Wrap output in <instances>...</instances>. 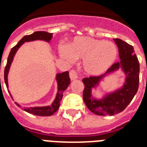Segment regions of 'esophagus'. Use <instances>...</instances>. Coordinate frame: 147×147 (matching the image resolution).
<instances>
[{
    "instance_id": "34e87169",
    "label": "esophagus",
    "mask_w": 147,
    "mask_h": 147,
    "mask_svg": "<svg viewBox=\"0 0 147 147\" xmlns=\"http://www.w3.org/2000/svg\"><path fill=\"white\" fill-rule=\"evenodd\" d=\"M69 76H70V78H71V81L76 80L78 78V75L76 73V71L75 70H71L70 72H69Z\"/></svg>"
}]
</instances>
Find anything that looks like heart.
<instances>
[{"label": "heart", "instance_id": "1", "mask_svg": "<svg viewBox=\"0 0 147 147\" xmlns=\"http://www.w3.org/2000/svg\"><path fill=\"white\" fill-rule=\"evenodd\" d=\"M59 53L68 62L82 59V68L88 76H98L106 71L117 57L114 43L87 36H77L68 47L60 46Z\"/></svg>", "mask_w": 147, "mask_h": 147}]
</instances>
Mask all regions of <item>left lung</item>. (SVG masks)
Listing matches in <instances>:
<instances>
[{"label": "left lung", "mask_w": 147, "mask_h": 147, "mask_svg": "<svg viewBox=\"0 0 147 147\" xmlns=\"http://www.w3.org/2000/svg\"><path fill=\"white\" fill-rule=\"evenodd\" d=\"M118 47L121 61L112 65L104 75L85 78L83 100L89 111L97 115H114L123 111L137 94L139 87L140 64L132 46L120 39H114ZM121 69L125 76V80L121 88L114 92L105 93L100 98L92 94V89H96L100 82L108 74Z\"/></svg>", "instance_id": "8db88e82"}]
</instances>
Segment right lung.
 I'll return each instance as SVG.
<instances>
[{"label":"right lung","mask_w":147,"mask_h":147,"mask_svg":"<svg viewBox=\"0 0 147 147\" xmlns=\"http://www.w3.org/2000/svg\"><path fill=\"white\" fill-rule=\"evenodd\" d=\"M53 38V33H47L45 31H36L35 33H32L30 35L25 36L20 40L19 42L17 43L14 47H13L10 52V54L8 55L7 62L6 65L5 69H4V81L7 88H8V81L7 76L10 70V65L12 63L13 57L15 54L19 49V48L26 42H32L35 40H42L45 42H50L51 40ZM1 79V78H0ZM55 79L57 82V93L55 95V98L53 100V102L49 106H43V107H25L24 111L28 112L30 114H32L33 115H37V116H51L54 113L57 111L60 105V101L62 100V96H63V92L66 90L68 86L70 84V78L69 76V71H65L62 73L56 74ZM9 92V90H8ZM10 93V92H9ZM11 96V94H10ZM12 98V96H11ZM15 104L20 107V105L18 103L15 102Z\"/></svg>","instance_id":"obj_1"}]
</instances>
